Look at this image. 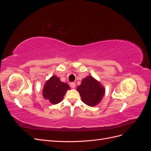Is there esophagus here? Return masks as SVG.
Returning <instances> with one entry per match:
<instances>
[{
    "instance_id": "esophagus-1",
    "label": "esophagus",
    "mask_w": 151,
    "mask_h": 151,
    "mask_svg": "<svg viewBox=\"0 0 151 151\" xmlns=\"http://www.w3.org/2000/svg\"><path fill=\"white\" fill-rule=\"evenodd\" d=\"M70 85V87L72 88H76V83H71Z\"/></svg>"
}]
</instances>
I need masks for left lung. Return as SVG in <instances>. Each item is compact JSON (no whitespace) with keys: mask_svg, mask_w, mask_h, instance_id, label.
Segmentation results:
<instances>
[{"mask_svg":"<svg viewBox=\"0 0 151 151\" xmlns=\"http://www.w3.org/2000/svg\"><path fill=\"white\" fill-rule=\"evenodd\" d=\"M77 91L81 95L83 102L89 106L97 105L105 93V89L101 83L90 76L82 80Z\"/></svg>","mask_w":151,"mask_h":151,"instance_id":"8db88e82","label":"left lung"}]
</instances>
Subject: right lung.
Wrapping results in <instances>:
<instances>
[{
	"mask_svg": "<svg viewBox=\"0 0 151 151\" xmlns=\"http://www.w3.org/2000/svg\"><path fill=\"white\" fill-rule=\"evenodd\" d=\"M68 89H70L69 86L60 81L59 77L53 76L44 85L43 96L52 104H56L62 101Z\"/></svg>",
	"mask_w": 151,
	"mask_h": 151,
	"instance_id": "right-lung-1",
	"label": "right lung"
}]
</instances>
